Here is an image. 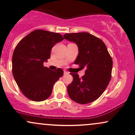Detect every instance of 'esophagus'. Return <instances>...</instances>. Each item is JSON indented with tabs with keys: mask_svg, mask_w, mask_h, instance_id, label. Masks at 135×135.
<instances>
[{
	"mask_svg": "<svg viewBox=\"0 0 135 135\" xmlns=\"http://www.w3.org/2000/svg\"><path fill=\"white\" fill-rule=\"evenodd\" d=\"M69 73L67 72V71H66V70H64V74L65 75H66V74H69Z\"/></svg>",
	"mask_w": 135,
	"mask_h": 135,
	"instance_id": "obj_1",
	"label": "esophagus"
}]
</instances>
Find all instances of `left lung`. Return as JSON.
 <instances>
[{
	"label": "left lung",
	"instance_id": "1",
	"mask_svg": "<svg viewBox=\"0 0 135 135\" xmlns=\"http://www.w3.org/2000/svg\"><path fill=\"white\" fill-rule=\"evenodd\" d=\"M63 37L77 45L79 54L74 63L85 69L82 77L70 73L73 81L67 86L70 98L80 104L95 101L104 92L112 76L113 63L107 48L100 38L87 32L66 33Z\"/></svg>",
	"mask_w": 135,
	"mask_h": 135
}]
</instances>
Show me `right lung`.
<instances>
[{"mask_svg":"<svg viewBox=\"0 0 135 135\" xmlns=\"http://www.w3.org/2000/svg\"><path fill=\"white\" fill-rule=\"evenodd\" d=\"M63 40L58 33L36 30L17 44L12 58V71L18 87L27 98L41 102L51 94L54 84L63 71L60 68L51 70L43 63L50 58L52 47Z\"/></svg>","mask_w":135,"mask_h":135,"instance_id":"right-lung-1","label":"right lung"}]
</instances>
